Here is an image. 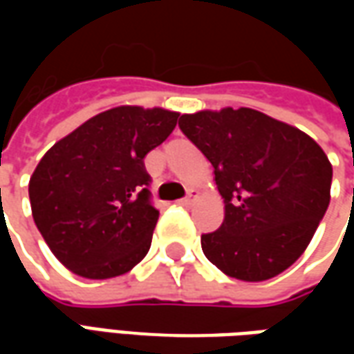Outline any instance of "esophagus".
Masks as SVG:
<instances>
[{
    "label": "esophagus",
    "mask_w": 354,
    "mask_h": 354,
    "mask_svg": "<svg viewBox=\"0 0 354 354\" xmlns=\"http://www.w3.org/2000/svg\"><path fill=\"white\" fill-rule=\"evenodd\" d=\"M195 199H197V192H195V189H189L184 199L180 201V205H185V207H187V205H193Z\"/></svg>",
    "instance_id": "1"
}]
</instances>
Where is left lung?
<instances>
[{"label":"left lung","mask_w":354,"mask_h":354,"mask_svg":"<svg viewBox=\"0 0 354 354\" xmlns=\"http://www.w3.org/2000/svg\"><path fill=\"white\" fill-rule=\"evenodd\" d=\"M180 129L214 167L225 203L203 252L233 279H273L305 252L330 205L332 165L305 132L252 108L203 109Z\"/></svg>","instance_id":"8db88e82"}]
</instances>
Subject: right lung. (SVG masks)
<instances>
[{"mask_svg": "<svg viewBox=\"0 0 354 354\" xmlns=\"http://www.w3.org/2000/svg\"><path fill=\"white\" fill-rule=\"evenodd\" d=\"M180 113L117 106L58 140L30 178L32 216L72 273L102 281L131 271L151 246L159 210L144 167Z\"/></svg>", "mask_w": 354, "mask_h": 354, "instance_id": "obj_1", "label": "right lung"}]
</instances>
